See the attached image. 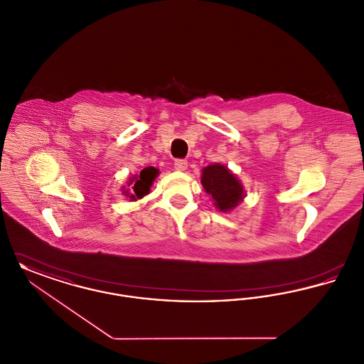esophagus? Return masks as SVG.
Here are the masks:
<instances>
[{"mask_svg": "<svg viewBox=\"0 0 364 364\" xmlns=\"http://www.w3.org/2000/svg\"><path fill=\"white\" fill-rule=\"evenodd\" d=\"M187 166H188V162L186 159H176L174 161V168L177 171H186Z\"/></svg>", "mask_w": 364, "mask_h": 364, "instance_id": "34e87169", "label": "esophagus"}]
</instances>
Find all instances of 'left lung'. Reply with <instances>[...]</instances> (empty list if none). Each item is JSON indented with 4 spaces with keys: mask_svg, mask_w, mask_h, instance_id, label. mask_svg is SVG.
Returning a JSON list of instances; mask_svg holds the SVG:
<instances>
[{
    "mask_svg": "<svg viewBox=\"0 0 364 364\" xmlns=\"http://www.w3.org/2000/svg\"><path fill=\"white\" fill-rule=\"evenodd\" d=\"M202 184L205 191L214 199V205L221 211L236 208L242 200V186L224 165H208L202 172Z\"/></svg>",
    "mask_w": 364,
    "mask_h": 364,
    "instance_id": "8db88e82",
    "label": "left lung"
}]
</instances>
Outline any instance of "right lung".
I'll use <instances>...</instances> for the list:
<instances>
[{
	"label": "right lung",
	"mask_w": 364,
	"mask_h": 364,
	"mask_svg": "<svg viewBox=\"0 0 364 364\" xmlns=\"http://www.w3.org/2000/svg\"><path fill=\"white\" fill-rule=\"evenodd\" d=\"M158 176V171L153 166H149V168H144L138 176H135L134 178L129 180V184L131 188L128 191H124V193L127 196H129L132 200H136L143 198L144 195H147L150 192V187Z\"/></svg>",
	"instance_id": "add662e5"
}]
</instances>
